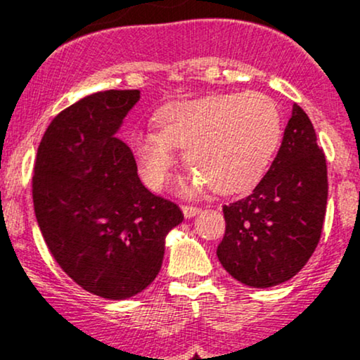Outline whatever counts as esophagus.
<instances>
[{
  "instance_id": "1",
  "label": "esophagus",
  "mask_w": 360,
  "mask_h": 360,
  "mask_svg": "<svg viewBox=\"0 0 360 360\" xmlns=\"http://www.w3.org/2000/svg\"><path fill=\"white\" fill-rule=\"evenodd\" d=\"M201 210L196 208V206H183V213H184V218H193L196 217L198 213H200Z\"/></svg>"
}]
</instances>
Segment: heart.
Returning a JSON list of instances; mask_svg holds the SVG:
<instances>
[{"instance_id": "heart-1", "label": "heart", "mask_w": 360, "mask_h": 360, "mask_svg": "<svg viewBox=\"0 0 360 360\" xmlns=\"http://www.w3.org/2000/svg\"><path fill=\"white\" fill-rule=\"evenodd\" d=\"M160 130L134 139L140 176L150 189L162 188L186 148L191 179L179 191L198 194L212 186L217 194L247 193L266 174L283 134L278 105L257 91L223 93L169 103L157 115Z\"/></svg>"}]
</instances>
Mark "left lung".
<instances>
[{
  "mask_svg": "<svg viewBox=\"0 0 360 360\" xmlns=\"http://www.w3.org/2000/svg\"><path fill=\"white\" fill-rule=\"evenodd\" d=\"M328 179L308 115L292 105L279 152L250 196L225 206L218 260L250 288H272L303 269L323 229Z\"/></svg>",
  "mask_w": 360,
  "mask_h": 360,
  "instance_id": "obj_1",
  "label": "left lung"
}]
</instances>
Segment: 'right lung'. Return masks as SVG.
<instances>
[{
    "label": "right lung",
    "mask_w": 360,
    "mask_h": 360,
    "mask_svg": "<svg viewBox=\"0 0 360 360\" xmlns=\"http://www.w3.org/2000/svg\"><path fill=\"white\" fill-rule=\"evenodd\" d=\"M139 100V89H110L60 111L34 169L35 217L49 250L74 283L106 300L131 298L155 279L167 233L184 218L142 184L117 137Z\"/></svg>",
    "instance_id": "1"
}]
</instances>
